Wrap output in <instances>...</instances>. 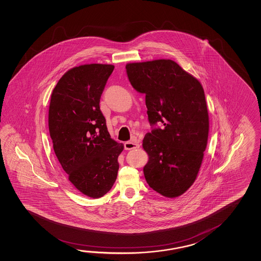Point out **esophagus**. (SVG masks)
Wrapping results in <instances>:
<instances>
[{"label": "esophagus", "mask_w": 261, "mask_h": 261, "mask_svg": "<svg viewBox=\"0 0 261 261\" xmlns=\"http://www.w3.org/2000/svg\"><path fill=\"white\" fill-rule=\"evenodd\" d=\"M139 144L137 143V142H125L124 143V149L125 150H132V149H137V148H139Z\"/></svg>", "instance_id": "34e87169"}]
</instances>
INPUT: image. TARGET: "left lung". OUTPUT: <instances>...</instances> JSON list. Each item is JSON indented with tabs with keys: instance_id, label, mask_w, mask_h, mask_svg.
I'll return each instance as SVG.
<instances>
[{
	"instance_id": "1",
	"label": "left lung",
	"mask_w": 261,
	"mask_h": 261,
	"mask_svg": "<svg viewBox=\"0 0 261 261\" xmlns=\"http://www.w3.org/2000/svg\"><path fill=\"white\" fill-rule=\"evenodd\" d=\"M129 81L145 94L151 125L143 148L147 184L164 197L174 198L190 188L200 169L207 145L210 118L200 82L169 59L129 63Z\"/></svg>"
}]
</instances>
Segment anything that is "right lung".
<instances>
[{
	"instance_id": "obj_1",
	"label": "right lung",
	"mask_w": 261,
	"mask_h": 261,
	"mask_svg": "<svg viewBox=\"0 0 261 261\" xmlns=\"http://www.w3.org/2000/svg\"><path fill=\"white\" fill-rule=\"evenodd\" d=\"M114 68L90 64L70 69L53 90L49 106L48 125L56 156L74 188L92 198L111 189L124 149L110 137L99 106Z\"/></svg>"
}]
</instances>
